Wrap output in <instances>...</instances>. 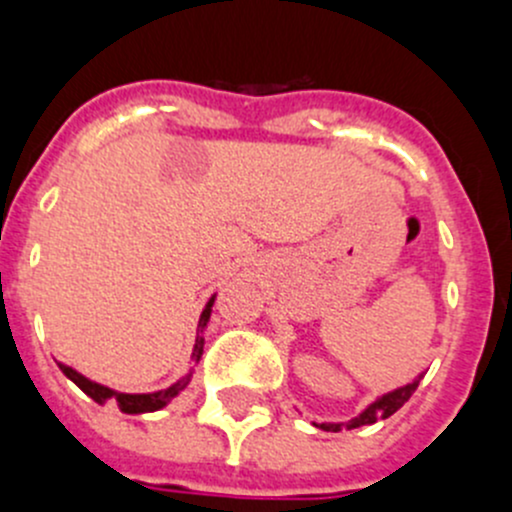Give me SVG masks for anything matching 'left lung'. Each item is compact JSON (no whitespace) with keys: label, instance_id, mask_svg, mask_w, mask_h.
<instances>
[{"label":"left lung","instance_id":"obj_1","mask_svg":"<svg viewBox=\"0 0 512 512\" xmlns=\"http://www.w3.org/2000/svg\"><path fill=\"white\" fill-rule=\"evenodd\" d=\"M416 386H418V381H414V384H409V386H401V389L391 391V394L381 396V399L374 401V404H371L369 409L364 411V414H359V416L354 418V421H349L347 428L369 426V423H376V421H381V418H389L391 414H396V411H399L401 406H404L406 401L411 399V394H414V391H416ZM319 428H324V431H334V433H337L342 426H339V423H322V426H319Z\"/></svg>","mask_w":512,"mask_h":512}]
</instances>
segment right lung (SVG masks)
<instances>
[{"label": "right lung", "mask_w": 512, "mask_h": 512, "mask_svg": "<svg viewBox=\"0 0 512 512\" xmlns=\"http://www.w3.org/2000/svg\"><path fill=\"white\" fill-rule=\"evenodd\" d=\"M210 307H213V299L208 302V307H205L203 317H200V327H205L210 319ZM200 354H203V337H198V342H195V349H193V356L195 359H200ZM59 369L64 371L66 376H69L71 381H74L76 386H79L81 391H84L86 396H91V399L96 401V404H106V401H113V404L118 406V411H123V414H146V411H158L163 409L165 404H168L173 396H178L180 391L188 386L190 381V374L183 376L180 381H175L173 386H168V389L163 391H156V394H116V391L106 389V386L101 384H94V381L84 379V376L79 374V371L69 369V366L59 364Z\"/></svg>", "instance_id": "1"}]
</instances>
